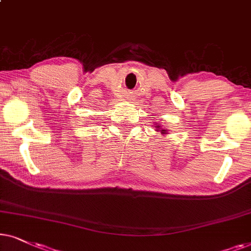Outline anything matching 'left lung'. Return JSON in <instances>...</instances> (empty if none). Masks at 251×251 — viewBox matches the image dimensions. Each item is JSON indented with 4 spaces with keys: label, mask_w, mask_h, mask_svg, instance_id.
Returning a JSON list of instances; mask_svg holds the SVG:
<instances>
[{
    "label": "left lung",
    "mask_w": 251,
    "mask_h": 251,
    "mask_svg": "<svg viewBox=\"0 0 251 251\" xmlns=\"http://www.w3.org/2000/svg\"><path fill=\"white\" fill-rule=\"evenodd\" d=\"M155 127L158 128L159 125H158V126H155ZM165 131H166V129H162V131H160V133H163V134H165Z\"/></svg>",
    "instance_id": "obj_1"
}]
</instances>
